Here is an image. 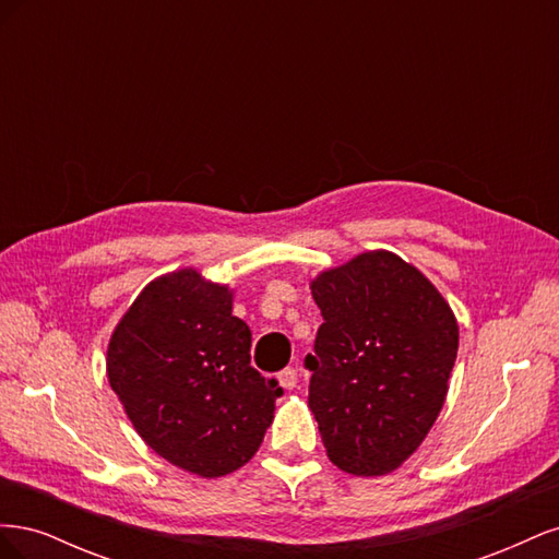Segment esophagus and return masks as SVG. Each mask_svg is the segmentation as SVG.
I'll list each match as a JSON object with an SVG mask.
<instances>
[{
    "instance_id": "obj_1",
    "label": "esophagus",
    "mask_w": 559,
    "mask_h": 559,
    "mask_svg": "<svg viewBox=\"0 0 559 559\" xmlns=\"http://www.w3.org/2000/svg\"><path fill=\"white\" fill-rule=\"evenodd\" d=\"M277 380L284 389H294L298 384V370L296 368H284L282 373L277 376Z\"/></svg>"
}]
</instances>
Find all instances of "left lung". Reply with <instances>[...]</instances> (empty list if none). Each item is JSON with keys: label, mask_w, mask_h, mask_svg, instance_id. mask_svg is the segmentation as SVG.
<instances>
[{"label": "left lung", "mask_w": 559, "mask_h": 559, "mask_svg": "<svg viewBox=\"0 0 559 559\" xmlns=\"http://www.w3.org/2000/svg\"><path fill=\"white\" fill-rule=\"evenodd\" d=\"M324 317L306 357L308 403L329 460L384 476L425 441L460 347L436 286L392 251H368L312 282Z\"/></svg>", "instance_id": "8db88e82"}]
</instances>
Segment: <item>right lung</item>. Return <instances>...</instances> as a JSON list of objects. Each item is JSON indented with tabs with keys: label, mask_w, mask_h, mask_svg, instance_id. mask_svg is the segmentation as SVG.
I'll list each match as a JSON object with an SVG mask.
<instances>
[{
	"label": "right lung",
	"mask_w": 559,
	"mask_h": 559,
	"mask_svg": "<svg viewBox=\"0 0 559 559\" xmlns=\"http://www.w3.org/2000/svg\"><path fill=\"white\" fill-rule=\"evenodd\" d=\"M249 347L228 286L186 267L134 298L111 335L107 376L151 450L218 478L257 454L284 394L251 368Z\"/></svg>",
	"instance_id": "add662e5"
}]
</instances>
